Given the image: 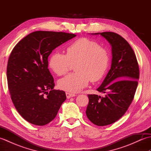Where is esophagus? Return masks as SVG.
<instances>
[{
    "label": "esophagus",
    "instance_id": "34e87169",
    "mask_svg": "<svg viewBox=\"0 0 151 151\" xmlns=\"http://www.w3.org/2000/svg\"><path fill=\"white\" fill-rule=\"evenodd\" d=\"M66 97L67 99H69L70 97H75L76 95L74 94V93H69V92H66Z\"/></svg>",
    "mask_w": 151,
    "mask_h": 151
}]
</instances>
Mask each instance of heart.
<instances>
[{
  "instance_id": "b5f03b06",
  "label": "heart",
  "mask_w": 151,
  "mask_h": 151,
  "mask_svg": "<svg viewBox=\"0 0 151 151\" xmlns=\"http://www.w3.org/2000/svg\"><path fill=\"white\" fill-rule=\"evenodd\" d=\"M110 62V54L100 44L82 37L74 41L66 49V54L53 52L49 65L58 76L69 71L72 63H75V73L69 74L58 81L60 89L69 92L81 91L89 84L99 81L104 76Z\"/></svg>"
}]
</instances>
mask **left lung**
Returning <instances> with one entry per match:
<instances>
[{
  "label": "left lung",
  "mask_w": 151,
  "mask_h": 151,
  "mask_svg": "<svg viewBox=\"0 0 151 151\" xmlns=\"http://www.w3.org/2000/svg\"><path fill=\"white\" fill-rule=\"evenodd\" d=\"M99 34L111 45V65L97 89L105 96L88 95L89 103L86 113L93 124L106 126L119 119L132 103L138 84L139 70L135 53L123 37L111 32L95 33Z\"/></svg>",
  "instance_id": "1"
}]
</instances>
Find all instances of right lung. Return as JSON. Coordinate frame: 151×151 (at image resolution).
Here are the masks:
<instances>
[{
	"label": "right lung",
	"instance_id": "1",
	"mask_svg": "<svg viewBox=\"0 0 151 151\" xmlns=\"http://www.w3.org/2000/svg\"><path fill=\"white\" fill-rule=\"evenodd\" d=\"M76 35L62 32L36 31L16 45L9 57L7 80L12 101L25 120L43 126L58 114L66 95L54 89L48 57L60 45Z\"/></svg>",
	"mask_w": 151,
	"mask_h": 151
}]
</instances>
